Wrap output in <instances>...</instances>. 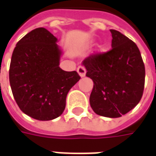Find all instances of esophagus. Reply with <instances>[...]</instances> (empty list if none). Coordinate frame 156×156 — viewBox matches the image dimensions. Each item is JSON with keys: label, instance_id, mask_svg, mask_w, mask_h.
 Segmentation results:
<instances>
[{"label": "esophagus", "instance_id": "1", "mask_svg": "<svg viewBox=\"0 0 156 156\" xmlns=\"http://www.w3.org/2000/svg\"><path fill=\"white\" fill-rule=\"evenodd\" d=\"M77 72H78V73L79 74V76L83 78V77H84L85 76V74H86V69H85V67L84 66H79L78 68H77Z\"/></svg>", "mask_w": 156, "mask_h": 156}]
</instances>
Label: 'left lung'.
I'll list each match as a JSON object with an SVG mask.
<instances>
[{
    "label": "left lung",
    "instance_id": "left-lung-1",
    "mask_svg": "<svg viewBox=\"0 0 156 156\" xmlns=\"http://www.w3.org/2000/svg\"><path fill=\"white\" fill-rule=\"evenodd\" d=\"M112 48L93 54L83 61L93 80L90 96L98 115L119 118L134 108L144 94L145 67L136 44L118 30H110Z\"/></svg>",
    "mask_w": 156,
    "mask_h": 156
}]
</instances>
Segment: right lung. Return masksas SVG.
Wrapping results in <instances>:
<instances>
[{
  "mask_svg": "<svg viewBox=\"0 0 156 156\" xmlns=\"http://www.w3.org/2000/svg\"><path fill=\"white\" fill-rule=\"evenodd\" d=\"M57 38L45 28H37L17 42L12 52L9 82L20 110L38 120L62 114L71 88L80 79L76 71L59 66L61 51Z\"/></svg>",
  "mask_w": 156,
  "mask_h": 156,
  "instance_id": "right-lung-1",
  "label": "right lung"
}]
</instances>
